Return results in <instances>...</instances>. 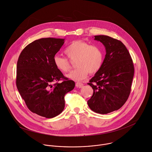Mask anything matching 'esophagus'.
<instances>
[{"instance_id":"1","label":"esophagus","mask_w":152,"mask_h":152,"mask_svg":"<svg viewBox=\"0 0 152 152\" xmlns=\"http://www.w3.org/2000/svg\"><path fill=\"white\" fill-rule=\"evenodd\" d=\"M83 85V84L82 83H80V82H76V87H77V88H82Z\"/></svg>"}]
</instances>
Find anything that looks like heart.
Returning <instances> with one entry per match:
<instances>
[{
  "mask_svg": "<svg viewBox=\"0 0 152 152\" xmlns=\"http://www.w3.org/2000/svg\"><path fill=\"white\" fill-rule=\"evenodd\" d=\"M64 53L70 60H76L77 68L67 75L68 78L76 81L85 79L88 73L96 74L103 62L104 55L102 49L82 40L72 41L65 49ZM53 63L56 68L62 73H66L71 69L68 59L59 55L53 57Z\"/></svg>",
  "mask_w": 152,
  "mask_h": 152,
  "instance_id": "b5f03b06",
  "label": "heart"
}]
</instances>
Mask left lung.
I'll return each mask as SVG.
<instances>
[{
    "label": "left lung",
    "mask_w": 152,
    "mask_h": 152,
    "mask_svg": "<svg viewBox=\"0 0 152 152\" xmlns=\"http://www.w3.org/2000/svg\"><path fill=\"white\" fill-rule=\"evenodd\" d=\"M105 47L102 66L90 83L93 94L87 103L90 109L101 114L117 111L127 101L131 90L134 66L123 43L106 35L94 36Z\"/></svg>",
    "instance_id": "left-lung-1"
}]
</instances>
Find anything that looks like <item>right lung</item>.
I'll return each instance as SVG.
<instances>
[{"instance_id":"1","label":"right lung","mask_w":152,"mask_h":152,"mask_svg":"<svg viewBox=\"0 0 152 152\" xmlns=\"http://www.w3.org/2000/svg\"><path fill=\"white\" fill-rule=\"evenodd\" d=\"M64 40L37 39L25 48L17 61L16 85L20 94L31 112L48 118L62 112L64 96L75 86V82L64 77L53 63V57ZM61 80V83L52 85Z\"/></svg>"}]
</instances>
